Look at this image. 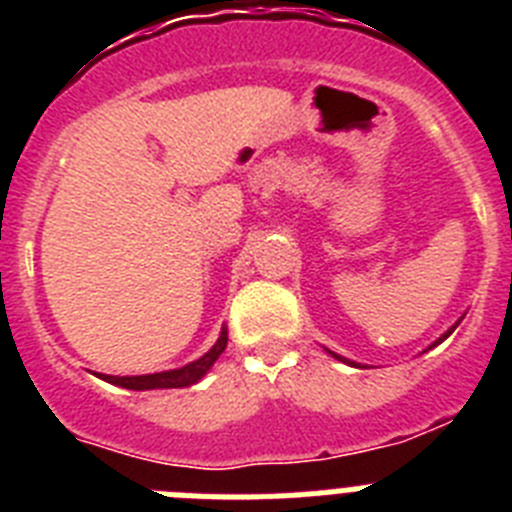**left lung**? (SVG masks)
<instances>
[{
	"label": "left lung",
	"mask_w": 512,
	"mask_h": 512,
	"mask_svg": "<svg viewBox=\"0 0 512 512\" xmlns=\"http://www.w3.org/2000/svg\"><path fill=\"white\" fill-rule=\"evenodd\" d=\"M459 323H461V320H456V325H459ZM456 325H451V328H449V330H446V333H443V336H441V338H438V341H436V343H433V346H438V343H441V341H446V338H449V336H451V333H454V328H456ZM433 346H431V348H433ZM330 356H336V359L346 361V364H354V361H348V359H343V356L333 354V351H330Z\"/></svg>",
	"instance_id": "obj_1"
}]
</instances>
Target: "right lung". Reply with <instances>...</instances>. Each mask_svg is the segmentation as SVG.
I'll list each match as a JSON object with an SVG mask.
<instances>
[{"mask_svg":"<svg viewBox=\"0 0 512 512\" xmlns=\"http://www.w3.org/2000/svg\"><path fill=\"white\" fill-rule=\"evenodd\" d=\"M225 346H228V328L220 330V338H217V343L205 356H200L192 364L182 366V369L140 374V377H112V374H102V379L104 382L117 384V387H125V390H171V387H189V384H197L210 372V366L215 364L217 356L223 354Z\"/></svg>","mask_w":512,"mask_h":512,"instance_id":"right-lung-1","label":"right lung"}]
</instances>
